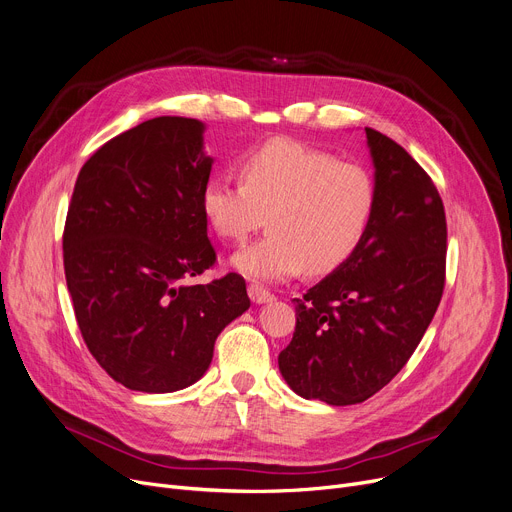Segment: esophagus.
<instances>
[{
	"instance_id": "obj_1",
	"label": "esophagus",
	"mask_w": 512,
	"mask_h": 512,
	"mask_svg": "<svg viewBox=\"0 0 512 512\" xmlns=\"http://www.w3.org/2000/svg\"><path fill=\"white\" fill-rule=\"evenodd\" d=\"M249 297L253 303L257 305H263V303H272L276 297L270 292L265 290L261 284H249Z\"/></svg>"
}]
</instances>
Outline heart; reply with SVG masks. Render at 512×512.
I'll list each match as a JSON object with an SVG mask.
<instances>
[{"instance_id": "obj_1", "label": "heart", "mask_w": 512, "mask_h": 512, "mask_svg": "<svg viewBox=\"0 0 512 512\" xmlns=\"http://www.w3.org/2000/svg\"><path fill=\"white\" fill-rule=\"evenodd\" d=\"M240 182L209 180L201 209L215 234L245 242L272 226L261 240L232 257L253 280H284L307 270L328 274L351 257L369 226L375 191L357 164L290 139L249 151L238 164Z\"/></svg>"}]
</instances>
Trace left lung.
<instances>
[{
    "label": "left lung",
    "instance_id": "1",
    "mask_svg": "<svg viewBox=\"0 0 512 512\" xmlns=\"http://www.w3.org/2000/svg\"><path fill=\"white\" fill-rule=\"evenodd\" d=\"M375 203L357 251L294 299L297 328L278 357L307 400L357 405L407 365L446 278V215L432 178L386 134L365 128Z\"/></svg>",
    "mask_w": 512,
    "mask_h": 512
}]
</instances>
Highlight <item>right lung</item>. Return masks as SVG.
I'll return each mask as SVG.
<instances>
[{"mask_svg":"<svg viewBox=\"0 0 512 512\" xmlns=\"http://www.w3.org/2000/svg\"><path fill=\"white\" fill-rule=\"evenodd\" d=\"M205 124L161 116L101 145L80 168L64 226L78 330L128 390L164 394L203 378L213 344L251 307L245 278L191 284L215 263L201 191Z\"/></svg>","mask_w":512,"mask_h":512,"instance_id":"right-lung-1","label":"right lung"}]
</instances>
